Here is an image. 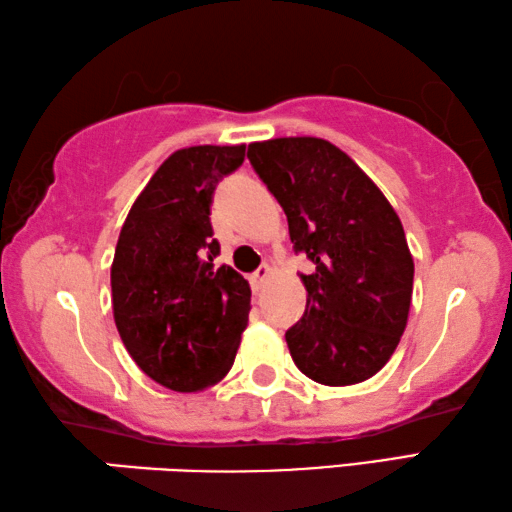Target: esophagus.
<instances>
[{"mask_svg": "<svg viewBox=\"0 0 512 512\" xmlns=\"http://www.w3.org/2000/svg\"><path fill=\"white\" fill-rule=\"evenodd\" d=\"M270 276H272V270H270V265H261L258 267V270L251 274V285H254V290H261L263 285L270 281Z\"/></svg>", "mask_w": 512, "mask_h": 512, "instance_id": "esophagus-1", "label": "esophagus"}]
</instances>
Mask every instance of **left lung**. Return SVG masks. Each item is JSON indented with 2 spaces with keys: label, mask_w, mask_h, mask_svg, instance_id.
Returning <instances> with one entry per match:
<instances>
[{
  "label": "left lung",
  "mask_w": 512,
  "mask_h": 512,
  "mask_svg": "<svg viewBox=\"0 0 512 512\" xmlns=\"http://www.w3.org/2000/svg\"><path fill=\"white\" fill-rule=\"evenodd\" d=\"M251 166L288 215L308 301L285 333L303 375L326 387L373 378L407 328L414 258L398 213L333 143L281 137L249 143Z\"/></svg>",
  "instance_id": "1"
}]
</instances>
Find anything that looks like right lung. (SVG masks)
Returning <instances> with one entry per match:
<instances>
[{
	"mask_svg": "<svg viewBox=\"0 0 512 512\" xmlns=\"http://www.w3.org/2000/svg\"><path fill=\"white\" fill-rule=\"evenodd\" d=\"M245 146H191L170 155L134 200L112 263L114 324L139 369L179 393L213 387L236 360L251 290L215 267V184Z\"/></svg>",
	"mask_w": 512,
	"mask_h": 512,
	"instance_id": "1",
	"label": "right lung"
}]
</instances>
